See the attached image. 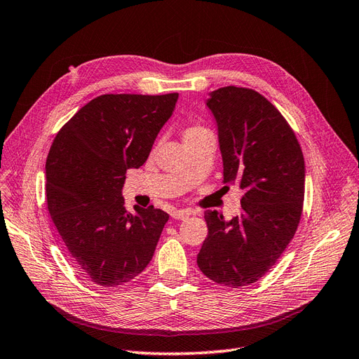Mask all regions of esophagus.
I'll list each match as a JSON object with an SVG mask.
<instances>
[{"label":"esophagus","instance_id":"34e87169","mask_svg":"<svg viewBox=\"0 0 359 359\" xmlns=\"http://www.w3.org/2000/svg\"><path fill=\"white\" fill-rule=\"evenodd\" d=\"M191 215L192 213L189 210H175L171 213V217L176 219V220H184V219H188Z\"/></svg>","mask_w":359,"mask_h":359}]
</instances>
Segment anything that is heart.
<instances>
[{
  "label": "heart",
  "instance_id": "b5f03b06",
  "mask_svg": "<svg viewBox=\"0 0 359 359\" xmlns=\"http://www.w3.org/2000/svg\"><path fill=\"white\" fill-rule=\"evenodd\" d=\"M205 130H207V128L203 127V126L188 124L187 127H184V130H183V137H184V140H188V139H191V137L198 136V135H200V133H203V131H205Z\"/></svg>",
  "mask_w": 359,
  "mask_h": 359
}]
</instances>
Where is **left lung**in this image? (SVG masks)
<instances>
[{
	"label": "left lung",
	"mask_w": 359,
	"mask_h": 359,
	"mask_svg": "<svg viewBox=\"0 0 359 359\" xmlns=\"http://www.w3.org/2000/svg\"><path fill=\"white\" fill-rule=\"evenodd\" d=\"M224 188L244 189L241 211L226 222L205 211L208 235L198 253L201 272L240 288L259 281L293 240L303 211L304 159L299 140L275 106L251 88L211 91Z\"/></svg>",
	"instance_id": "1"
}]
</instances>
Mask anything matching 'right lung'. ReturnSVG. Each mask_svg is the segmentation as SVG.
Instances as JSON below:
<instances>
[{
	"label": "right lung",
	"mask_w": 359,
	"mask_h": 359,
	"mask_svg": "<svg viewBox=\"0 0 359 359\" xmlns=\"http://www.w3.org/2000/svg\"><path fill=\"white\" fill-rule=\"evenodd\" d=\"M177 93L102 95L84 104L51 143L47 208L79 273L104 288L126 285L151 262L165 211L126 210V172L144 164Z\"/></svg>",
	"instance_id": "1"
}]
</instances>
